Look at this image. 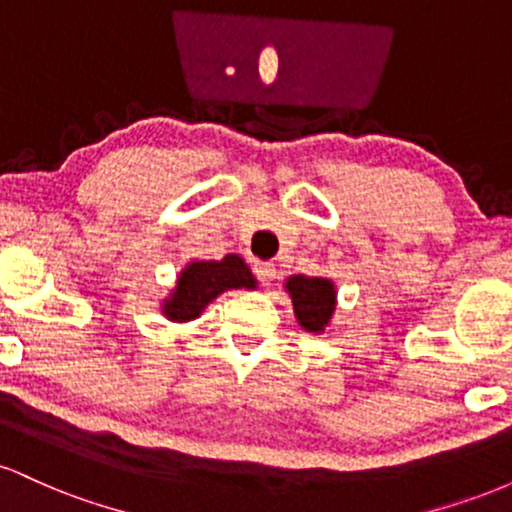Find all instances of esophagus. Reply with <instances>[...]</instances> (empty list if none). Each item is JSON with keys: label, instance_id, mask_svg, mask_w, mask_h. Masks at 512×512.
Masks as SVG:
<instances>
[{"label": "esophagus", "instance_id": "34e87169", "mask_svg": "<svg viewBox=\"0 0 512 512\" xmlns=\"http://www.w3.org/2000/svg\"><path fill=\"white\" fill-rule=\"evenodd\" d=\"M252 272H255L257 281H260V284H264V286L272 284L274 276H276V269L272 267V264H267V262H257L255 267H252Z\"/></svg>", "mask_w": 512, "mask_h": 512}]
</instances>
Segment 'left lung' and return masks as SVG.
<instances>
[{
  "mask_svg": "<svg viewBox=\"0 0 512 512\" xmlns=\"http://www.w3.org/2000/svg\"><path fill=\"white\" fill-rule=\"evenodd\" d=\"M293 298L298 322L308 332H322L334 313V286L332 281L317 279V276H291L286 281Z\"/></svg>",
  "mask_w": 512,
  "mask_h": 512,
  "instance_id": "left-lung-1",
  "label": "left lung"
}]
</instances>
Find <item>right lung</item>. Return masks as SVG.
<instances>
[{"label":"right lung","mask_w":512,"mask_h":512,"mask_svg":"<svg viewBox=\"0 0 512 512\" xmlns=\"http://www.w3.org/2000/svg\"><path fill=\"white\" fill-rule=\"evenodd\" d=\"M228 289H255L248 264L238 255H226L219 262H192L180 274L173 296L163 305V313L175 322L195 320L207 303Z\"/></svg>","instance_id":"add662e5"}]
</instances>
